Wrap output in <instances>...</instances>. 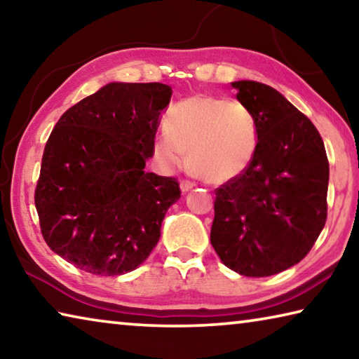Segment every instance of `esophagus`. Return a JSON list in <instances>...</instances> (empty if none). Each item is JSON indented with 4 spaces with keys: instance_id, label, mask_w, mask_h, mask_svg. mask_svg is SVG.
Segmentation results:
<instances>
[{
    "instance_id": "34e87169",
    "label": "esophagus",
    "mask_w": 359,
    "mask_h": 359,
    "mask_svg": "<svg viewBox=\"0 0 359 359\" xmlns=\"http://www.w3.org/2000/svg\"><path fill=\"white\" fill-rule=\"evenodd\" d=\"M193 187H194V184H193V182H190V180H182V182H180V190L184 191V193L190 191Z\"/></svg>"
}]
</instances>
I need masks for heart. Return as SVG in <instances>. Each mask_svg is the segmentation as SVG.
Returning a JSON list of instances; mask_svg holds the SVG:
<instances>
[{"mask_svg": "<svg viewBox=\"0 0 359 359\" xmlns=\"http://www.w3.org/2000/svg\"><path fill=\"white\" fill-rule=\"evenodd\" d=\"M166 128L154 142L156 161L165 169L187 163L209 184L238 177L250 165L258 147L252 112L239 101L196 95L169 109Z\"/></svg>", "mask_w": 359, "mask_h": 359, "instance_id": "heart-1", "label": "heart"}]
</instances>
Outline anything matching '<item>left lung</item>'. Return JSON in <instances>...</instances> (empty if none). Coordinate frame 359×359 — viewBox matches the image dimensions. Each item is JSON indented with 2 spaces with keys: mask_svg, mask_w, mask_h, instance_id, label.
I'll list each match as a JSON object with an SVG mask.
<instances>
[{
  "mask_svg": "<svg viewBox=\"0 0 359 359\" xmlns=\"http://www.w3.org/2000/svg\"><path fill=\"white\" fill-rule=\"evenodd\" d=\"M231 85L253 115L258 147L215 190L210 244L241 276H274L299 263L325 226L330 163L317 128L282 93L255 81Z\"/></svg>",
  "mask_w": 359,
  "mask_h": 359,
  "instance_id": "8db88e82",
  "label": "left lung"
}]
</instances>
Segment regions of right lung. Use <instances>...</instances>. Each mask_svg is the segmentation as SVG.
<instances>
[{
    "mask_svg": "<svg viewBox=\"0 0 359 359\" xmlns=\"http://www.w3.org/2000/svg\"><path fill=\"white\" fill-rule=\"evenodd\" d=\"M165 83L111 82L69 107L46 144L34 204L50 250L95 276L141 266L179 201L174 177L145 172Z\"/></svg>",
    "mask_w": 359,
    "mask_h": 359,
    "instance_id": "add662e5",
    "label": "right lung"
}]
</instances>
